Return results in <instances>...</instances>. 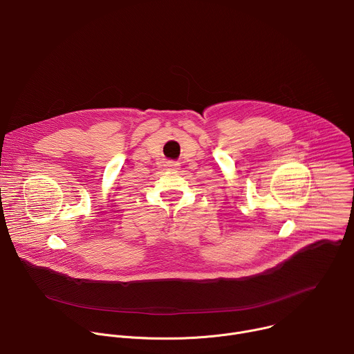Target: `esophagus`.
<instances>
[{
	"label": "esophagus",
	"mask_w": 354,
	"mask_h": 354,
	"mask_svg": "<svg viewBox=\"0 0 354 354\" xmlns=\"http://www.w3.org/2000/svg\"><path fill=\"white\" fill-rule=\"evenodd\" d=\"M168 167H169L171 169H178V168H179V164H178V162H171Z\"/></svg>",
	"instance_id": "34e87169"
}]
</instances>
